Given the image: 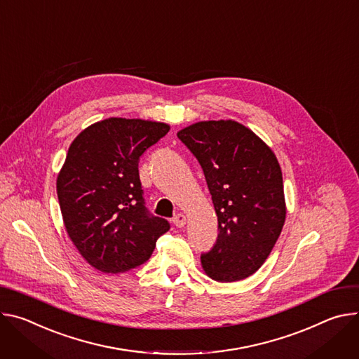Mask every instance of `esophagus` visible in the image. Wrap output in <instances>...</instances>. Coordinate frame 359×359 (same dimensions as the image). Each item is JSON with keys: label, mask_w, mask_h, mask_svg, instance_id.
Listing matches in <instances>:
<instances>
[{"label": "esophagus", "mask_w": 359, "mask_h": 359, "mask_svg": "<svg viewBox=\"0 0 359 359\" xmlns=\"http://www.w3.org/2000/svg\"><path fill=\"white\" fill-rule=\"evenodd\" d=\"M172 222H174V225H175L177 228H182V226L187 224V217H185L184 214H177V215L174 217Z\"/></svg>", "instance_id": "34e87169"}]
</instances>
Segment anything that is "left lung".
Instances as JSON below:
<instances>
[{"label":"left lung","mask_w":359,"mask_h":359,"mask_svg":"<svg viewBox=\"0 0 359 359\" xmlns=\"http://www.w3.org/2000/svg\"><path fill=\"white\" fill-rule=\"evenodd\" d=\"M177 135L200 163L218 217L203 268L218 283L241 281L259 269L283 231L281 167L259 137L232 119L196 123Z\"/></svg>","instance_id":"8db88e82"}]
</instances>
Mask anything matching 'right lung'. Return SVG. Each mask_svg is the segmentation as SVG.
<instances>
[{
	"label": "right lung",
	"mask_w": 359,
	"mask_h": 359,
	"mask_svg": "<svg viewBox=\"0 0 359 359\" xmlns=\"http://www.w3.org/2000/svg\"><path fill=\"white\" fill-rule=\"evenodd\" d=\"M170 131L164 123L108 118L69 145L57 178L65 229L83 258L105 273L149 259L170 222L145 207L141 155Z\"/></svg>",
	"instance_id": "add662e5"
}]
</instances>
